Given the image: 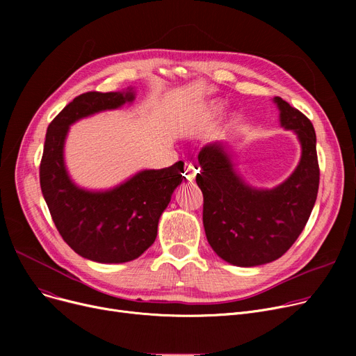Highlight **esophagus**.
Instances as JSON below:
<instances>
[{
	"label": "esophagus",
	"instance_id": "esophagus-1",
	"mask_svg": "<svg viewBox=\"0 0 356 356\" xmlns=\"http://www.w3.org/2000/svg\"><path fill=\"white\" fill-rule=\"evenodd\" d=\"M197 168H199L197 164H195V163H192V161L186 163V167H184V176H186V179H188L189 181H193L196 173L199 172Z\"/></svg>",
	"mask_w": 356,
	"mask_h": 356
}]
</instances>
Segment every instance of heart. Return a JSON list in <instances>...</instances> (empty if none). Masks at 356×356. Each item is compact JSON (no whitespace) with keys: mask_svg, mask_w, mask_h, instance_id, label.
I'll return each mask as SVG.
<instances>
[{"mask_svg":"<svg viewBox=\"0 0 356 356\" xmlns=\"http://www.w3.org/2000/svg\"><path fill=\"white\" fill-rule=\"evenodd\" d=\"M222 104L218 102V101H213L211 104H208L207 106H203L199 112H196L195 118L192 120V128L199 131V129H204L208 128L213 121L215 118L218 117L219 112L222 111ZM232 122H236V118H234Z\"/></svg>","mask_w":356,"mask_h":356,"instance_id":"1","label":"heart"}]
</instances>
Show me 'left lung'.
Masks as SVG:
<instances>
[{"label":"left lung","instance_id":"left-lung-1","mask_svg":"<svg viewBox=\"0 0 356 356\" xmlns=\"http://www.w3.org/2000/svg\"><path fill=\"white\" fill-rule=\"evenodd\" d=\"M280 125L296 133L302 157L273 189H257L236 172L223 141L202 147L196 183L203 193V227L212 250L238 267L263 266L282 257L305 229L319 191L316 133L310 120L280 97Z\"/></svg>","mask_w":356,"mask_h":356}]
</instances>
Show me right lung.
I'll use <instances>...</instances> for the list:
<instances>
[{
    "mask_svg": "<svg viewBox=\"0 0 356 356\" xmlns=\"http://www.w3.org/2000/svg\"><path fill=\"white\" fill-rule=\"evenodd\" d=\"M134 99L133 88L82 93L59 112L46 133L40 188L51 219L74 252L101 264L128 263L153 245L159 219L183 180V161L141 170L108 191H88L70 179L63 154L69 127Z\"/></svg>",
    "mask_w": 356,
    "mask_h": 356,
    "instance_id": "right-lung-1",
    "label": "right lung"
}]
</instances>
